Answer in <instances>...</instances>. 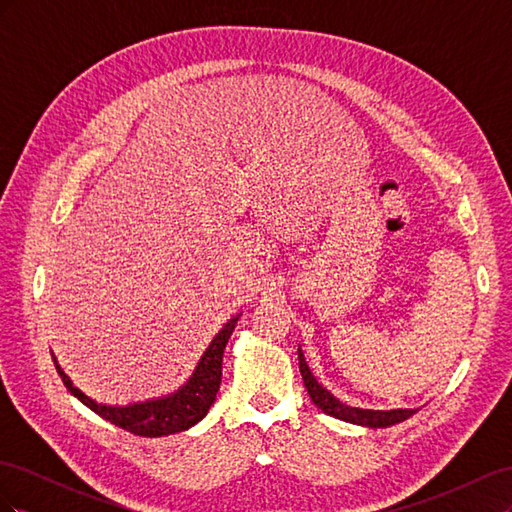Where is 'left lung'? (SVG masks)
<instances>
[{"label":"left lung","instance_id":"obj_1","mask_svg":"<svg viewBox=\"0 0 512 512\" xmlns=\"http://www.w3.org/2000/svg\"><path fill=\"white\" fill-rule=\"evenodd\" d=\"M299 369H301V376H303V384L312 397L314 404L324 412V414H331L339 421H346V423H354V425H363V427H391L395 423L406 421L410 418L416 410H363V408H352L346 406L339 401L337 397H333L327 389H324L322 384H318V380L314 378L312 371H309L307 363H305V356L299 348Z\"/></svg>","mask_w":512,"mask_h":512}]
</instances>
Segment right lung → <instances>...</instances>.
Listing matches in <instances>:
<instances>
[{
	"label": "right lung",
	"instance_id": "right-lung-1",
	"mask_svg": "<svg viewBox=\"0 0 512 512\" xmlns=\"http://www.w3.org/2000/svg\"><path fill=\"white\" fill-rule=\"evenodd\" d=\"M237 320L239 316L230 318L222 327V331L213 337V342L209 344L205 354L200 356L194 374L179 391L158 399L138 401V404H130V406L98 404L96 399H91L81 389H76L72 380L64 374V369L57 365L55 356L53 361H55L57 374L61 376V382L66 384V389L79 399L81 404H85L89 410H94L98 416H102L104 421L126 429L134 433V436L162 438V436H170V433H179L194 427L198 421H203L205 414L213 406L215 395H218L220 382H222L224 348L228 344L232 331H235Z\"/></svg>",
	"mask_w": 512,
	"mask_h": 512
}]
</instances>
